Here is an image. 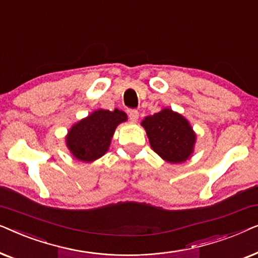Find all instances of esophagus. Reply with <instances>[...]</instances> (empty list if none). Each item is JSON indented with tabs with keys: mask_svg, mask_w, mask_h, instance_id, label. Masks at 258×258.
<instances>
[{
	"mask_svg": "<svg viewBox=\"0 0 258 258\" xmlns=\"http://www.w3.org/2000/svg\"><path fill=\"white\" fill-rule=\"evenodd\" d=\"M128 115H129L130 121H132V122L136 123L137 121H139L140 114H139V111H137V110H130V111L128 112Z\"/></svg>",
	"mask_w": 258,
	"mask_h": 258,
	"instance_id": "esophagus-1",
	"label": "esophagus"
}]
</instances>
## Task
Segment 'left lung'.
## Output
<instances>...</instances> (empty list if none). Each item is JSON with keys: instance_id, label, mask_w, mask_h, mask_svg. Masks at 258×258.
I'll list each match as a JSON object with an SVG mask.
<instances>
[{"instance_id": "1", "label": "left lung", "mask_w": 258, "mask_h": 258, "mask_svg": "<svg viewBox=\"0 0 258 258\" xmlns=\"http://www.w3.org/2000/svg\"><path fill=\"white\" fill-rule=\"evenodd\" d=\"M146 130L151 149L168 163L177 164L192 156L196 133L184 116L170 108L147 116L141 122Z\"/></svg>"}]
</instances>
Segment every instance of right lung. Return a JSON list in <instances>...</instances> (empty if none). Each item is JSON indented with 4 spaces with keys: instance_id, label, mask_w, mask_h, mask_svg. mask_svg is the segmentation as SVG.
<instances>
[{
    "instance_id": "1",
    "label": "right lung",
    "mask_w": 258,
    "mask_h": 258,
    "mask_svg": "<svg viewBox=\"0 0 258 258\" xmlns=\"http://www.w3.org/2000/svg\"><path fill=\"white\" fill-rule=\"evenodd\" d=\"M126 119L125 112L118 109H97L72 125L66 135V146L76 160L96 161L109 150L116 128Z\"/></svg>"
}]
</instances>
